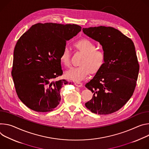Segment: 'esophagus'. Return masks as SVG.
Listing matches in <instances>:
<instances>
[{
	"mask_svg": "<svg viewBox=\"0 0 149 149\" xmlns=\"http://www.w3.org/2000/svg\"><path fill=\"white\" fill-rule=\"evenodd\" d=\"M74 85L77 86V87H81L83 86V84H82V83H81V82H79V81H76L74 83Z\"/></svg>",
	"mask_w": 149,
	"mask_h": 149,
	"instance_id": "obj_1",
	"label": "esophagus"
}]
</instances>
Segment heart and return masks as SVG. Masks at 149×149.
I'll use <instances>...</instances> for the list:
<instances>
[{
  "instance_id": "heart-1",
  "label": "heart",
  "mask_w": 149,
  "mask_h": 149,
  "mask_svg": "<svg viewBox=\"0 0 149 149\" xmlns=\"http://www.w3.org/2000/svg\"><path fill=\"white\" fill-rule=\"evenodd\" d=\"M74 47L84 56L80 58L79 67L72 68L65 72L67 78L79 81L85 79L90 73L95 74L100 71L105 62V54L104 50L96 49L95 43L87 38L76 41ZM69 49L65 47L60 54V61L65 67L70 65Z\"/></svg>"
}]
</instances>
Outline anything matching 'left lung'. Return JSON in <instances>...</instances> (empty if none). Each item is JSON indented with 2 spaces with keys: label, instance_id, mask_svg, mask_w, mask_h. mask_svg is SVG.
<instances>
[{
  "label": "left lung",
  "instance_id": "left-lung-1",
  "mask_svg": "<svg viewBox=\"0 0 149 149\" xmlns=\"http://www.w3.org/2000/svg\"><path fill=\"white\" fill-rule=\"evenodd\" d=\"M82 30L102 45L105 54L102 68L85 85L93 93L85 106L92 112L100 115L116 112L128 102L136 88L140 66L134 44L119 30L111 26Z\"/></svg>",
  "mask_w": 149,
  "mask_h": 149
}]
</instances>
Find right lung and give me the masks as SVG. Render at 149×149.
Returning <instances> with one entry per match:
<instances>
[{"mask_svg": "<svg viewBox=\"0 0 149 149\" xmlns=\"http://www.w3.org/2000/svg\"><path fill=\"white\" fill-rule=\"evenodd\" d=\"M75 24L38 23L19 38L15 47L12 70L16 93L29 108L49 112L59 104L61 88L72 84L64 79L60 56L66 41L81 31Z\"/></svg>", "mask_w": 149, "mask_h": 149, "instance_id": "add662e5", "label": "right lung"}]
</instances>
